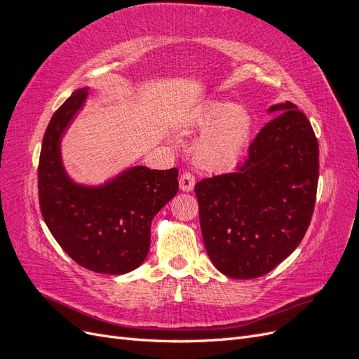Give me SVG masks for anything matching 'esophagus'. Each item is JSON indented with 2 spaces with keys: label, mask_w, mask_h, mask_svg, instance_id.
Instances as JSON below:
<instances>
[{
  "label": "esophagus",
  "mask_w": 359,
  "mask_h": 359,
  "mask_svg": "<svg viewBox=\"0 0 359 359\" xmlns=\"http://www.w3.org/2000/svg\"><path fill=\"white\" fill-rule=\"evenodd\" d=\"M180 189H181V191H186V193H189L194 189V177L190 172H184L180 177Z\"/></svg>",
  "instance_id": "esophagus-1"
}]
</instances>
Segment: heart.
Listing matches in <instances>:
<instances>
[{"label": "heart", "mask_w": 359, "mask_h": 359, "mask_svg": "<svg viewBox=\"0 0 359 359\" xmlns=\"http://www.w3.org/2000/svg\"><path fill=\"white\" fill-rule=\"evenodd\" d=\"M189 127L199 130L191 153L196 165L220 173L235 168L250 145L253 115L241 103L206 100L189 118Z\"/></svg>", "instance_id": "heart-1"}]
</instances>
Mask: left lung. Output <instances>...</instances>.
Segmentation results:
<instances>
[{
	"mask_svg": "<svg viewBox=\"0 0 359 359\" xmlns=\"http://www.w3.org/2000/svg\"><path fill=\"white\" fill-rule=\"evenodd\" d=\"M260 130L233 173L202 180L194 191L203 244L231 278L268 274L306 235L316 202L319 145L311 124L290 102Z\"/></svg>",
	"mask_w": 359,
	"mask_h": 359,
	"instance_id": "1",
	"label": "left lung"
}]
</instances>
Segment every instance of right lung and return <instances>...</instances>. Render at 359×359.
Listing matches in <instances>:
<instances>
[{"mask_svg": "<svg viewBox=\"0 0 359 359\" xmlns=\"http://www.w3.org/2000/svg\"><path fill=\"white\" fill-rule=\"evenodd\" d=\"M88 97L74 91L52 115L39 161L40 211L61 248L94 273L121 276L142 265L151 222L178 193V169L132 166L102 186L74 182L62 165L61 139Z\"/></svg>", "mask_w": 359, "mask_h": 359, "instance_id": "add662e5", "label": "right lung"}]
</instances>
